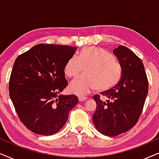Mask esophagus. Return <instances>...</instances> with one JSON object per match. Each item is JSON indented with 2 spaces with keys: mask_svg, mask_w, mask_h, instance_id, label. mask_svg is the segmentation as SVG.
<instances>
[{
  "mask_svg": "<svg viewBox=\"0 0 159 159\" xmlns=\"http://www.w3.org/2000/svg\"><path fill=\"white\" fill-rule=\"evenodd\" d=\"M86 99H87V97L84 96V95H79L78 96V100H79V102H84L86 100Z\"/></svg>",
  "mask_w": 159,
  "mask_h": 159,
  "instance_id": "obj_1",
  "label": "esophagus"
}]
</instances>
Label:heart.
<instances>
[{"instance_id": "heart-1", "label": "heart", "mask_w": 159, "mask_h": 159, "mask_svg": "<svg viewBox=\"0 0 159 159\" xmlns=\"http://www.w3.org/2000/svg\"><path fill=\"white\" fill-rule=\"evenodd\" d=\"M84 67L86 74L70 83V89L74 93L86 94L94 88L97 91L108 90L120 79L119 64L102 48L86 47L78 56L71 57L65 66V73L74 77L83 70Z\"/></svg>"}]
</instances>
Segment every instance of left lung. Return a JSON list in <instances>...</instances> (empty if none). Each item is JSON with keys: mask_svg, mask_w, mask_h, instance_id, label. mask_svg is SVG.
Listing matches in <instances>:
<instances>
[{"mask_svg": "<svg viewBox=\"0 0 159 159\" xmlns=\"http://www.w3.org/2000/svg\"><path fill=\"white\" fill-rule=\"evenodd\" d=\"M121 68L117 85L101 93L107 99L94 97L97 108L92 116L97 131L109 137L118 136L134 126L143 111L148 90L143 63L129 48L119 46L113 51Z\"/></svg>", "mask_w": 159, "mask_h": 159, "instance_id": "left-lung-1", "label": "left lung"}]
</instances>
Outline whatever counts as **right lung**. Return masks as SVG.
I'll return each mask as SVG.
<instances>
[{
  "label": "right lung",
  "instance_id": "add662e5",
  "mask_svg": "<svg viewBox=\"0 0 159 159\" xmlns=\"http://www.w3.org/2000/svg\"><path fill=\"white\" fill-rule=\"evenodd\" d=\"M76 47L40 43L16 59L9 95L24 125L37 134H56L66 124L78 99L61 94L67 86L65 66Z\"/></svg>",
  "mask_w": 159,
  "mask_h": 159
}]
</instances>
